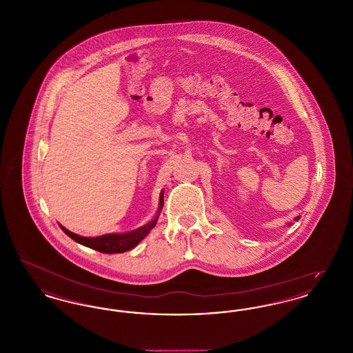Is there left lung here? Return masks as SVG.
<instances>
[{"label":"left lung","mask_w":353,"mask_h":353,"mask_svg":"<svg viewBox=\"0 0 353 353\" xmlns=\"http://www.w3.org/2000/svg\"><path fill=\"white\" fill-rule=\"evenodd\" d=\"M301 219V216H298V217H295V221H298V219ZM290 225H291V223H288V226H290Z\"/></svg>","instance_id":"left-lung-1"}]
</instances>
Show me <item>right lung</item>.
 I'll list each match as a JSON object with an SVG mask.
<instances>
[{
	"instance_id": "obj_1",
	"label": "right lung",
	"mask_w": 353,
	"mask_h": 353,
	"mask_svg": "<svg viewBox=\"0 0 353 353\" xmlns=\"http://www.w3.org/2000/svg\"><path fill=\"white\" fill-rule=\"evenodd\" d=\"M163 205H164V190H161V193H160L159 209H157L156 216L145 225L134 229L132 232H127V233H111V234L99 235V236H82V235L70 232L62 225H59V226L71 239H74L75 242L83 245L85 248H90V249H94V250H98L104 254L125 252L134 249V246H137L156 226L160 212L163 209Z\"/></svg>"
}]
</instances>
